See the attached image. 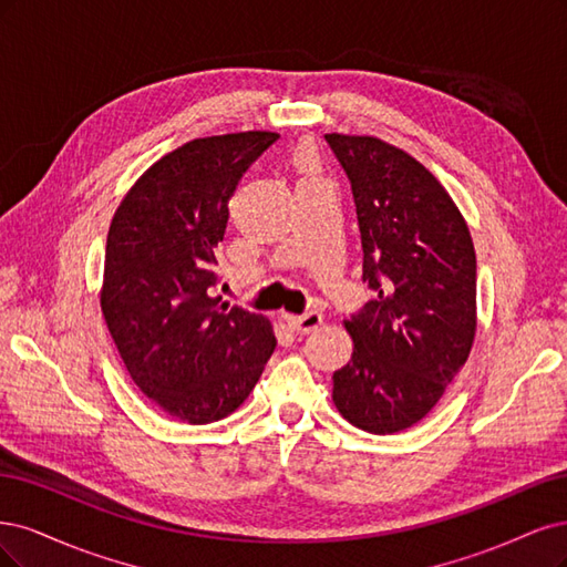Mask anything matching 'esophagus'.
Wrapping results in <instances>:
<instances>
[{"mask_svg":"<svg viewBox=\"0 0 567 567\" xmlns=\"http://www.w3.org/2000/svg\"><path fill=\"white\" fill-rule=\"evenodd\" d=\"M287 324L299 334H310L322 324V316L318 313V310H308V313H303V316H287Z\"/></svg>","mask_w":567,"mask_h":567,"instance_id":"1","label":"esophagus"}]
</instances>
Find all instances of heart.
I'll use <instances>...</instances> for the list:
<instances>
[{
  "mask_svg": "<svg viewBox=\"0 0 567 567\" xmlns=\"http://www.w3.org/2000/svg\"><path fill=\"white\" fill-rule=\"evenodd\" d=\"M295 162H297V167L306 174L303 178L316 176V151H313V145H299L297 153H295Z\"/></svg>",
  "mask_w": 567,
  "mask_h": 567,
  "instance_id": "heart-1",
  "label": "heart"
}]
</instances>
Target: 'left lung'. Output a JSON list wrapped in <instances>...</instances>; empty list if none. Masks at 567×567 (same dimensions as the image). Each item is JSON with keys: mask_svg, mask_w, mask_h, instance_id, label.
Wrapping results in <instances>:
<instances>
[{"mask_svg": "<svg viewBox=\"0 0 567 567\" xmlns=\"http://www.w3.org/2000/svg\"><path fill=\"white\" fill-rule=\"evenodd\" d=\"M351 181L362 280L377 299L343 320L353 355L332 400L353 426H414L476 339V249L460 207L422 162L377 136L324 134Z\"/></svg>", "mask_w": 567, "mask_h": 567, "instance_id": "left-lung-1", "label": "left lung"}]
</instances>
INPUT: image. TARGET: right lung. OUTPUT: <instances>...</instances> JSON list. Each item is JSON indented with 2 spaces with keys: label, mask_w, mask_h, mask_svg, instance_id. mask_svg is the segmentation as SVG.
<instances>
[{
  "label": "right lung",
  "mask_w": 567,
  "mask_h": 567,
  "mask_svg": "<svg viewBox=\"0 0 567 567\" xmlns=\"http://www.w3.org/2000/svg\"><path fill=\"white\" fill-rule=\"evenodd\" d=\"M276 141L240 132L184 143L141 174L107 230V332L141 393L178 422L233 414L276 351L268 318L209 295L230 197Z\"/></svg>",
  "instance_id": "1"
}]
</instances>
